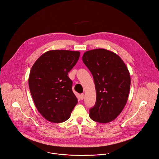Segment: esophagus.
Returning <instances> with one entry per match:
<instances>
[{
	"label": "esophagus",
	"mask_w": 159,
	"mask_h": 159,
	"mask_svg": "<svg viewBox=\"0 0 159 159\" xmlns=\"http://www.w3.org/2000/svg\"><path fill=\"white\" fill-rule=\"evenodd\" d=\"M84 97H85L84 94H81L80 95V99H81V100H83V99H84Z\"/></svg>",
	"instance_id": "34e87169"
}]
</instances>
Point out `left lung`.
Segmentation results:
<instances>
[{"instance_id":"left-lung-1","label":"left lung","mask_w":159,"mask_h":159,"mask_svg":"<svg viewBox=\"0 0 159 159\" xmlns=\"http://www.w3.org/2000/svg\"><path fill=\"white\" fill-rule=\"evenodd\" d=\"M82 60L93 76L96 90V104L90 109L89 116L99 123L111 122L128 101L131 84L128 68L117 54L102 48L87 51Z\"/></svg>"}]
</instances>
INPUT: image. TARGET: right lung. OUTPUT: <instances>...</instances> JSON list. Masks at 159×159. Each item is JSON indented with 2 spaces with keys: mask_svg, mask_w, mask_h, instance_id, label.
<instances>
[{
  "mask_svg": "<svg viewBox=\"0 0 159 159\" xmlns=\"http://www.w3.org/2000/svg\"><path fill=\"white\" fill-rule=\"evenodd\" d=\"M79 57L77 51L50 50L40 56L31 68L30 92L38 112L48 121H66L78 102L68 73Z\"/></svg>",
  "mask_w": 159,
  "mask_h": 159,
  "instance_id": "add662e5",
  "label": "right lung"
}]
</instances>
